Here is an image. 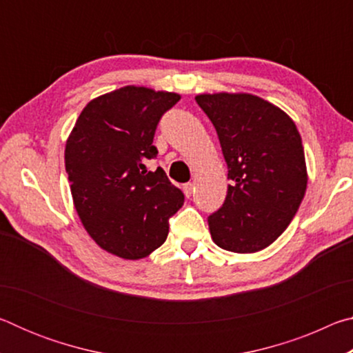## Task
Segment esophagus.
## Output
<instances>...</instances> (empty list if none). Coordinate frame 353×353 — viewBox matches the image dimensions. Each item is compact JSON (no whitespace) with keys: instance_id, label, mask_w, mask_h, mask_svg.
I'll return each mask as SVG.
<instances>
[{"instance_id":"34e87169","label":"esophagus","mask_w":353,"mask_h":353,"mask_svg":"<svg viewBox=\"0 0 353 353\" xmlns=\"http://www.w3.org/2000/svg\"><path fill=\"white\" fill-rule=\"evenodd\" d=\"M193 188H194L193 183H185L183 185V193H185V196H187V198H190V196L193 194Z\"/></svg>"}]
</instances>
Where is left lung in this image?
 Returning a JSON list of instances; mask_svg holds the SVG:
<instances>
[{
	"mask_svg": "<svg viewBox=\"0 0 353 353\" xmlns=\"http://www.w3.org/2000/svg\"><path fill=\"white\" fill-rule=\"evenodd\" d=\"M196 103L216 129L232 185L208 218L212 240L235 254L266 249L283 234L305 196L301 134L286 112L250 93H201Z\"/></svg>",
	"mask_w": 353,
	"mask_h": 353,
	"instance_id": "8db88e82",
	"label": "left lung"
}]
</instances>
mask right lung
Returning <instances> with one entry per match:
<instances>
[{"mask_svg":"<svg viewBox=\"0 0 353 353\" xmlns=\"http://www.w3.org/2000/svg\"><path fill=\"white\" fill-rule=\"evenodd\" d=\"M181 94L126 85L92 99L65 143V170L74 208L98 246L124 260H140L162 246L168 219L183 205L157 155L155 128Z\"/></svg>","mask_w":353,"mask_h":353,"instance_id":"obj_1","label":"right lung"}]
</instances>
